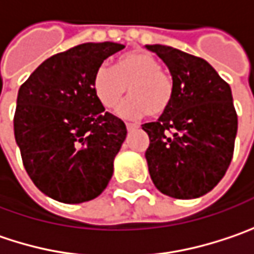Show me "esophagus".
Masks as SVG:
<instances>
[{"instance_id":"34e87169","label":"esophagus","mask_w":254,"mask_h":254,"mask_svg":"<svg viewBox=\"0 0 254 254\" xmlns=\"http://www.w3.org/2000/svg\"><path fill=\"white\" fill-rule=\"evenodd\" d=\"M127 127L130 130V129H136V127H139L138 124H132V122H127Z\"/></svg>"}]
</instances>
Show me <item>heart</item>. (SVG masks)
I'll use <instances>...</instances> for the list:
<instances>
[{
	"label": "heart",
	"instance_id": "1",
	"mask_svg": "<svg viewBox=\"0 0 254 254\" xmlns=\"http://www.w3.org/2000/svg\"><path fill=\"white\" fill-rule=\"evenodd\" d=\"M130 99L121 106L125 118L143 115L162 116L170 111L174 100V82L162 70V63L154 54L130 52L119 57L115 67L100 64L95 70L92 89L106 109H115L127 93Z\"/></svg>",
	"mask_w": 254,
	"mask_h": 254
}]
</instances>
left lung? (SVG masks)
Returning a JSON list of instances; mask_svg holds the SVG:
<instances>
[{"label": "left lung", "instance_id": "8db88e82", "mask_svg": "<svg viewBox=\"0 0 254 254\" xmlns=\"http://www.w3.org/2000/svg\"><path fill=\"white\" fill-rule=\"evenodd\" d=\"M170 68L174 100L157 122L143 124L152 183L174 198L190 200L211 191L233 158L237 113L229 83L201 57L170 46H146Z\"/></svg>", "mask_w": 254, "mask_h": 254}]
</instances>
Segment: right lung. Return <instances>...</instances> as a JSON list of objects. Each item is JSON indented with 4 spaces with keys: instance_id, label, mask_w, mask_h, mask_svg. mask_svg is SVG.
<instances>
[{
    "instance_id": "obj_1",
    "label": "right lung",
    "mask_w": 254,
    "mask_h": 254,
    "mask_svg": "<svg viewBox=\"0 0 254 254\" xmlns=\"http://www.w3.org/2000/svg\"><path fill=\"white\" fill-rule=\"evenodd\" d=\"M122 49L124 44L105 41L57 53L18 90L15 142L31 181L53 200H93L112 178L113 159L127 138V127L105 111L92 79L103 60Z\"/></svg>"
}]
</instances>
